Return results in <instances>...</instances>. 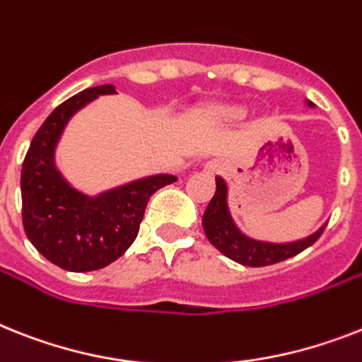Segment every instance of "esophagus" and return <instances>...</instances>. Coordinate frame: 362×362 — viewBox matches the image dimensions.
<instances>
[{"mask_svg": "<svg viewBox=\"0 0 362 362\" xmlns=\"http://www.w3.org/2000/svg\"><path fill=\"white\" fill-rule=\"evenodd\" d=\"M222 170H223V164L220 163V160H211V163L205 164V172H207L209 175L220 174Z\"/></svg>", "mask_w": 362, "mask_h": 362, "instance_id": "obj_1", "label": "esophagus"}]
</instances>
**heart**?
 <instances>
[{
  "mask_svg": "<svg viewBox=\"0 0 362 362\" xmlns=\"http://www.w3.org/2000/svg\"><path fill=\"white\" fill-rule=\"evenodd\" d=\"M213 116V120L220 122V124H229V122H237L240 120L242 116H244V109L235 105H223V107H216V109L211 112Z\"/></svg>",
  "mask_w": 362,
  "mask_h": 362,
  "instance_id": "b5f03b06",
  "label": "heart"
}]
</instances>
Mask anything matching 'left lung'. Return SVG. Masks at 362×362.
<instances>
[{"label":"left lung","instance_id":"left-lung-1","mask_svg":"<svg viewBox=\"0 0 362 362\" xmlns=\"http://www.w3.org/2000/svg\"><path fill=\"white\" fill-rule=\"evenodd\" d=\"M310 107H315L307 101ZM203 229L218 252L229 257L231 261L244 264V267H268L276 264L285 259L298 255L309 246H313L324 228H320L315 235L303 238V240L288 242V244H272V242H259L242 235L240 229L235 226L228 209V185L222 177H216V192L205 209L203 214Z\"/></svg>","mask_w":362,"mask_h":362}]
</instances>
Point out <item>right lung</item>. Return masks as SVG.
<instances>
[{"instance_id":"add662e5","label":"right lung","mask_w":362,"mask_h":362,"mask_svg":"<svg viewBox=\"0 0 362 362\" xmlns=\"http://www.w3.org/2000/svg\"><path fill=\"white\" fill-rule=\"evenodd\" d=\"M115 86H92L57 107L33 136L22 166V220L27 238L68 272L100 270L127 252L139 235L149 198L174 183V175H151L98 198L77 192L55 168V146L71 115Z\"/></svg>"}]
</instances>
